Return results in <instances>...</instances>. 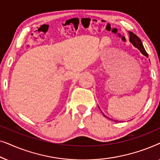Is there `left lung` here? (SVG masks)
<instances>
[{
  "label": "left lung",
  "mask_w": 160,
  "mask_h": 160,
  "mask_svg": "<svg viewBox=\"0 0 160 160\" xmlns=\"http://www.w3.org/2000/svg\"><path fill=\"white\" fill-rule=\"evenodd\" d=\"M129 33H130V42L132 43L133 46H134L135 47H136L137 49H138L140 50V52H141L144 56H146V58H148V55L147 52H146L145 49H144L143 43H142L141 39H140L138 37L136 36V35L134 34L132 32H129ZM103 116L105 117H107L106 115L103 114ZM107 118L108 119V117H107ZM116 122H117V121H116Z\"/></svg>",
  "instance_id": "left-lung-1"
}]
</instances>
